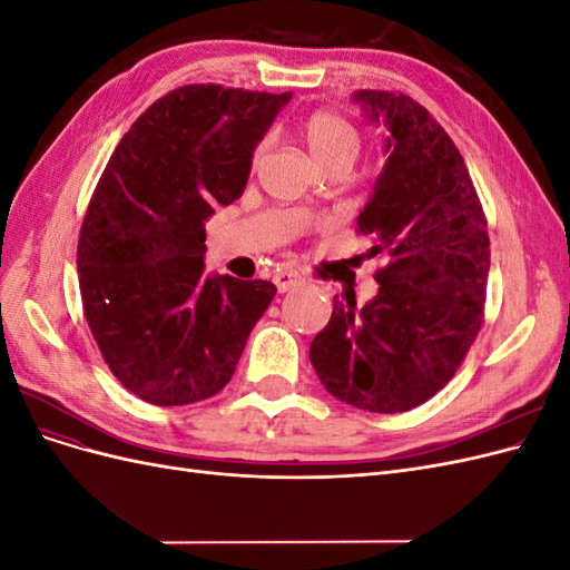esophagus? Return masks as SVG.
<instances>
[{"label":"esophagus","mask_w":570,"mask_h":570,"mask_svg":"<svg viewBox=\"0 0 570 570\" xmlns=\"http://www.w3.org/2000/svg\"><path fill=\"white\" fill-rule=\"evenodd\" d=\"M273 283H275V287H278L281 292H289V289H295V287H299L302 285V275L297 273V271H278L273 275Z\"/></svg>","instance_id":"34e87169"}]
</instances>
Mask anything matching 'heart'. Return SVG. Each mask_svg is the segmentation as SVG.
Instances as JSON below:
<instances>
[{"label": "heart", "instance_id": "b5f03b06", "mask_svg": "<svg viewBox=\"0 0 570 570\" xmlns=\"http://www.w3.org/2000/svg\"><path fill=\"white\" fill-rule=\"evenodd\" d=\"M304 142L312 151V157L323 166L331 168L337 164H347L352 166L361 151V135L350 124L347 118L335 114V111H314L312 116H306L304 126ZM264 154V145H258L254 151V164H258Z\"/></svg>", "mask_w": 570, "mask_h": 570}]
</instances>
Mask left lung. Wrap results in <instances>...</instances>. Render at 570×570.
Listing matches in <instances>:
<instances>
[{"instance_id":"8db88e82","label":"left lung","mask_w":570,"mask_h":570,"mask_svg":"<svg viewBox=\"0 0 570 570\" xmlns=\"http://www.w3.org/2000/svg\"><path fill=\"white\" fill-rule=\"evenodd\" d=\"M354 101L387 128V161L356 230L390 262L364 306L335 297L308 358L340 402L402 413L452 381L480 333L488 220L456 145L425 107L387 90H358Z\"/></svg>"}]
</instances>
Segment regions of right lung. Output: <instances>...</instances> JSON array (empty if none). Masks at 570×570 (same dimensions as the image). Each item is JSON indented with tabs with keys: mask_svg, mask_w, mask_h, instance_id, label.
<instances>
[{
	"mask_svg": "<svg viewBox=\"0 0 570 570\" xmlns=\"http://www.w3.org/2000/svg\"><path fill=\"white\" fill-rule=\"evenodd\" d=\"M292 92L185 85L135 120L78 237L82 312L120 385L157 406L230 383L275 285L204 273V220L245 193L256 145Z\"/></svg>",
	"mask_w": 570,
	"mask_h": 570,
	"instance_id": "add662e5",
	"label": "right lung"
}]
</instances>
